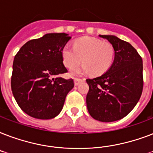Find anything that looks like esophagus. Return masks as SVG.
I'll list each match as a JSON object with an SVG mask.
<instances>
[{
  "mask_svg": "<svg viewBox=\"0 0 153 153\" xmlns=\"http://www.w3.org/2000/svg\"><path fill=\"white\" fill-rule=\"evenodd\" d=\"M84 79H80V78H75L74 79V85L75 86H78L80 82H83Z\"/></svg>",
  "mask_w": 153,
  "mask_h": 153,
  "instance_id": "1",
  "label": "esophagus"
}]
</instances>
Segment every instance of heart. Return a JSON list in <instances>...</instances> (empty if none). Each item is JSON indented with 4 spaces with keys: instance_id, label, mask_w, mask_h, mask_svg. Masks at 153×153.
<instances>
[{
    "instance_id": "b5f03b06",
    "label": "heart",
    "mask_w": 153,
    "mask_h": 153,
    "mask_svg": "<svg viewBox=\"0 0 153 153\" xmlns=\"http://www.w3.org/2000/svg\"><path fill=\"white\" fill-rule=\"evenodd\" d=\"M62 62L71 69L81 61L84 64L71 70L73 76L85 74L91 71L92 74L99 76L109 69L114 59V48L109 42L97 38L82 37L76 39L72 48L69 44L62 47L61 51Z\"/></svg>"
}]
</instances>
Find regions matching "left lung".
I'll list each match as a JSON object with an SVG mask.
<instances>
[{"label": "left lung", "mask_w": 153, "mask_h": 153, "mask_svg": "<svg viewBox=\"0 0 153 153\" xmlns=\"http://www.w3.org/2000/svg\"><path fill=\"white\" fill-rule=\"evenodd\" d=\"M114 46V60L105 73L86 79V106L94 119L118 121L128 115L140 99L143 90V62L129 43L118 37L99 35Z\"/></svg>", "instance_id": "left-lung-1"}]
</instances>
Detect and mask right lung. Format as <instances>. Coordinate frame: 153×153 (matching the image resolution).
Instances as JSON below:
<instances>
[{"label":"right lung","instance_id":"1","mask_svg":"<svg viewBox=\"0 0 153 153\" xmlns=\"http://www.w3.org/2000/svg\"><path fill=\"white\" fill-rule=\"evenodd\" d=\"M71 37L48 33L24 44L15 55L11 87L18 105L37 119L54 118L74 87L73 79L59 77L67 73L61 51Z\"/></svg>","mask_w":153,"mask_h":153}]
</instances>
